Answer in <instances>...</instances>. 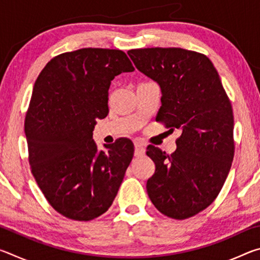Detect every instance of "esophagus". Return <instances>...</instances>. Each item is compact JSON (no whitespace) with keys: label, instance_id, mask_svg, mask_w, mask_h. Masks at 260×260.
Returning a JSON list of instances; mask_svg holds the SVG:
<instances>
[{"label":"esophagus","instance_id":"34e87169","mask_svg":"<svg viewBox=\"0 0 260 260\" xmlns=\"http://www.w3.org/2000/svg\"><path fill=\"white\" fill-rule=\"evenodd\" d=\"M135 151H134V155L135 157H142L144 155V152H146V149H144V146L142 143L138 141V142H135Z\"/></svg>","mask_w":260,"mask_h":260}]
</instances>
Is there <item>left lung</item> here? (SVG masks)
I'll use <instances>...</instances> for the list:
<instances>
[{"label":"left lung","instance_id":"obj_1","mask_svg":"<svg viewBox=\"0 0 260 260\" xmlns=\"http://www.w3.org/2000/svg\"><path fill=\"white\" fill-rule=\"evenodd\" d=\"M128 56L160 87L156 120L180 129L171 155L149 146L156 165L147 191L156 209L182 220L208 208L221 190L234 157L231 101L212 61L181 48L132 49Z\"/></svg>","mask_w":260,"mask_h":260}]
</instances>
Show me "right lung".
Returning <instances> with one entry per match:
<instances>
[{"mask_svg": "<svg viewBox=\"0 0 260 260\" xmlns=\"http://www.w3.org/2000/svg\"><path fill=\"white\" fill-rule=\"evenodd\" d=\"M133 71L124 51L82 48L54 57L34 83L25 118L29 165L47 201L64 217L89 221L117 196L134 146L121 139L99 150L93 131L109 113L114 77Z\"/></svg>", "mask_w": 260, "mask_h": 260, "instance_id": "obj_1", "label": "right lung"}]
</instances>
